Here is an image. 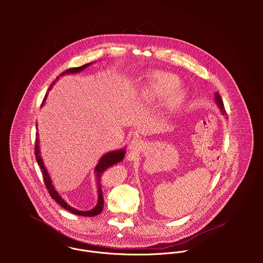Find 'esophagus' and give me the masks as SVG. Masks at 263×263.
<instances>
[{
	"label": "esophagus",
	"mask_w": 263,
	"mask_h": 263,
	"mask_svg": "<svg viewBox=\"0 0 263 263\" xmlns=\"http://www.w3.org/2000/svg\"><path fill=\"white\" fill-rule=\"evenodd\" d=\"M140 140L139 139H133L130 143V149H133V151H136V149H138L140 147Z\"/></svg>",
	"instance_id": "34e87169"
}]
</instances>
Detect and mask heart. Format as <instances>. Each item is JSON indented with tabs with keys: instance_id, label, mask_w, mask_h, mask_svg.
Segmentation results:
<instances>
[{
	"instance_id": "heart-1",
	"label": "heart",
	"mask_w": 263,
	"mask_h": 263,
	"mask_svg": "<svg viewBox=\"0 0 263 263\" xmlns=\"http://www.w3.org/2000/svg\"><path fill=\"white\" fill-rule=\"evenodd\" d=\"M187 98L178 76L162 70L148 71L135 90V100L141 105H156L163 101L165 115L171 117L180 110Z\"/></svg>"
}]
</instances>
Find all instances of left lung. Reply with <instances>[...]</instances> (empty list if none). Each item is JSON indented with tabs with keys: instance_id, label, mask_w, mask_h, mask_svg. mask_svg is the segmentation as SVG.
Wrapping results in <instances>:
<instances>
[{
	"instance_id": "1",
	"label": "left lung",
	"mask_w": 263,
	"mask_h": 263,
	"mask_svg": "<svg viewBox=\"0 0 263 263\" xmlns=\"http://www.w3.org/2000/svg\"><path fill=\"white\" fill-rule=\"evenodd\" d=\"M214 101H215V103H216L217 107L220 109L221 114H222V115H224V107H223V103H222V100H221V98H220V96H219V93H218V92H215Z\"/></svg>"
}]
</instances>
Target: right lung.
Masks as SVG:
<instances>
[{
  "mask_svg": "<svg viewBox=\"0 0 263 263\" xmlns=\"http://www.w3.org/2000/svg\"><path fill=\"white\" fill-rule=\"evenodd\" d=\"M90 64H92V62L90 63H86L82 66H79V67H72V68H69V69H66L65 71H63L61 74H59L60 76H64V74H68V73H77V72H80L82 71L84 68H86L87 66H89ZM59 77L56 78V80L52 83L51 87L49 89H51L53 87V85L55 84V82L59 79ZM48 98V92L47 95L45 96V99H44V102H43V105L45 103V101L47 100ZM36 128H37V124H36ZM37 137H36V140H35V157H36V161L37 163H39L42 172H43V176H44V179H45V184L47 186V190L50 194V196L52 197L53 200H55L61 207H63L64 209H66L67 211L76 214V215H81V216H95V215H98L102 212L103 208H104V198H103V192H102V185H101V177H102V174L107 170L109 168L110 166L115 165L119 162H121L124 157H125V154H126V149L125 148H121V149H117V151H111V152H108L106 153L105 155H103L101 157V159L99 160L98 164L96 165V168H95V174H96V180H97V186H98V203L97 205L95 206V208H92L91 210H87V211H81V210H78L76 208H73L71 206H69L65 201L64 199L56 192L54 185L52 184V180L48 174V171L44 164V160L41 156V147H40V139H39V133H36Z\"/></svg>",
  "mask_w": 263,
  "mask_h": 263,
  "instance_id": "right-lung-1",
  "label": "right lung"
}]
</instances>
